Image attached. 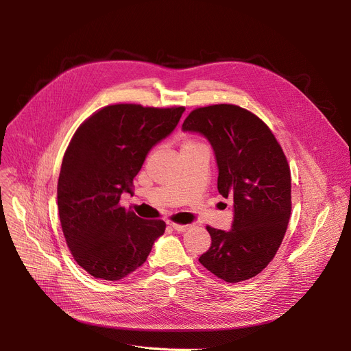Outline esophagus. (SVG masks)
<instances>
[{"label": "esophagus", "instance_id": "obj_1", "mask_svg": "<svg viewBox=\"0 0 351 351\" xmlns=\"http://www.w3.org/2000/svg\"><path fill=\"white\" fill-rule=\"evenodd\" d=\"M171 228L173 230H176L178 233H182V232H186L190 229V225H178V223H171Z\"/></svg>", "mask_w": 351, "mask_h": 351}]
</instances>
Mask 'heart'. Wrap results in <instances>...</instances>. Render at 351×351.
<instances>
[{
  "mask_svg": "<svg viewBox=\"0 0 351 351\" xmlns=\"http://www.w3.org/2000/svg\"><path fill=\"white\" fill-rule=\"evenodd\" d=\"M186 144H197V143H194V141H187Z\"/></svg>",
  "mask_w": 351,
  "mask_h": 351,
  "instance_id": "obj_1",
  "label": "heart"
}]
</instances>
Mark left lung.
<instances>
[{"label":"left lung","instance_id":"obj_1","mask_svg":"<svg viewBox=\"0 0 351 351\" xmlns=\"http://www.w3.org/2000/svg\"><path fill=\"white\" fill-rule=\"evenodd\" d=\"M182 130L210 141L218 191L233 202L230 230L207 226L211 247L198 261L229 283L258 275L282 244L291 211L290 169L282 147L258 117L232 104L191 111Z\"/></svg>","mask_w":351,"mask_h":351}]
</instances>
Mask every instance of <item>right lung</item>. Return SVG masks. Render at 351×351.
<instances>
[{
	"label": "right lung",
	"mask_w": 351,
	"mask_h": 351,
	"mask_svg": "<svg viewBox=\"0 0 351 351\" xmlns=\"http://www.w3.org/2000/svg\"><path fill=\"white\" fill-rule=\"evenodd\" d=\"M183 107L108 106L73 134L58 179L62 232L75 261L91 276L121 280L141 267L164 221H144L119 206L147 154L178 126Z\"/></svg>",
	"instance_id": "right-lung-1"
}]
</instances>
